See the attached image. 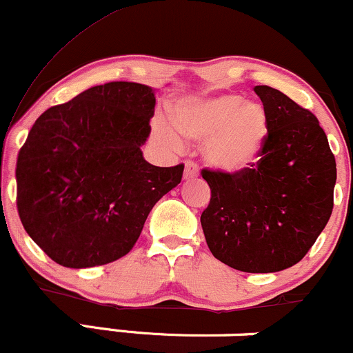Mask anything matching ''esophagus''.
Wrapping results in <instances>:
<instances>
[{
    "label": "esophagus",
    "instance_id": "1",
    "mask_svg": "<svg viewBox=\"0 0 353 353\" xmlns=\"http://www.w3.org/2000/svg\"><path fill=\"white\" fill-rule=\"evenodd\" d=\"M199 176V165L196 163H188L184 168V181H192Z\"/></svg>",
    "mask_w": 353,
    "mask_h": 353
}]
</instances>
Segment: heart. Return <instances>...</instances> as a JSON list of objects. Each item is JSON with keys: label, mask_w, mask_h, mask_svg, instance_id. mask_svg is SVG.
Here are the masks:
<instances>
[{"label": "heart", "mask_w": 353, "mask_h": 353, "mask_svg": "<svg viewBox=\"0 0 353 353\" xmlns=\"http://www.w3.org/2000/svg\"><path fill=\"white\" fill-rule=\"evenodd\" d=\"M174 124L154 123V132L168 148L182 149V136L204 141L202 154L214 169L236 174L261 159L269 139V114L261 103L239 94L182 99L174 108Z\"/></svg>", "instance_id": "heart-1"}]
</instances>
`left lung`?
Wrapping results in <instances>:
<instances>
[{
    "label": "left lung",
    "instance_id": "1",
    "mask_svg": "<svg viewBox=\"0 0 353 353\" xmlns=\"http://www.w3.org/2000/svg\"><path fill=\"white\" fill-rule=\"evenodd\" d=\"M254 91L269 114L265 149L242 172L202 171L210 202L201 225L219 261L269 274L297 264L317 241L334 209L337 168L317 117L279 89Z\"/></svg>",
    "mask_w": 353,
    "mask_h": 353
}]
</instances>
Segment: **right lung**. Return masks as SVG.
Here are the masks:
<instances>
[{"instance_id": "add662e5", "label": "right lung", "mask_w": 353, "mask_h": 353, "mask_svg": "<svg viewBox=\"0 0 353 353\" xmlns=\"http://www.w3.org/2000/svg\"><path fill=\"white\" fill-rule=\"evenodd\" d=\"M156 89L116 81L89 88L36 119L16 163L19 219L59 265H104L139 239L184 165L157 168L143 148Z\"/></svg>"}]
</instances>
